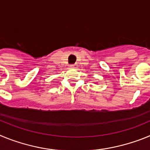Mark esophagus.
<instances>
[{"label":"esophagus","instance_id":"1","mask_svg":"<svg viewBox=\"0 0 150 150\" xmlns=\"http://www.w3.org/2000/svg\"><path fill=\"white\" fill-rule=\"evenodd\" d=\"M71 67H72V68H76V67H77V64H71Z\"/></svg>","mask_w":150,"mask_h":150}]
</instances>
